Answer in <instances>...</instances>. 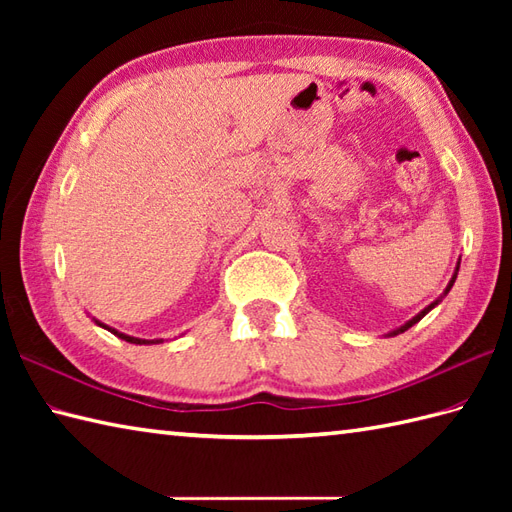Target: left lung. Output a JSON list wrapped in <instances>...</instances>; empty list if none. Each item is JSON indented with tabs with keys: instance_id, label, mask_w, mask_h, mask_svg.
<instances>
[{
	"instance_id": "8db88e82",
	"label": "left lung",
	"mask_w": 512,
	"mask_h": 512,
	"mask_svg": "<svg viewBox=\"0 0 512 512\" xmlns=\"http://www.w3.org/2000/svg\"><path fill=\"white\" fill-rule=\"evenodd\" d=\"M455 277H458V273H455V275H453V279H451V284H449V288H447V292H449V290H451V286H453V281H455ZM433 306H438V301H436V303H431V306H429V308H424V310H422V312H420V314H418V317H413V319H411V321H407V323H405V325H402V328H400V330H396V332H391V334H400V332H405V330H409V328H411V325H413V323H418V321H420V319H422V317H424V314H427V312H429V310H431V308H433Z\"/></svg>"
}]
</instances>
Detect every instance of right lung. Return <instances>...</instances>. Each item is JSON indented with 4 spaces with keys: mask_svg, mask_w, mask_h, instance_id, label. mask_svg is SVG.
I'll return each mask as SVG.
<instances>
[{
    "mask_svg": "<svg viewBox=\"0 0 512 512\" xmlns=\"http://www.w3.org/2000/svg\"><path fill=\"white\" fill-rule=\"evenodd\" d=\"M101 328H105V330H110L112 334H116L118 339H123V341H127V343H136V345H149V343H158V341H147V339H136V336H127V334H123V332H116V330H112V328H107V325H103V323H99Z\"/></svg>",
    "mask_w": 512,
    "mask_h": 512,
    "instance_id": "add662e5",
    "label": "right lung"
}]
</instances>
